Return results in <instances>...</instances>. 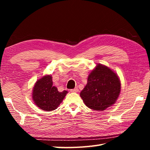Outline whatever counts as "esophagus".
Instances as JSON below:
<instances>
[{"label": "esophagus", "mask_w": 150, "mask_h": 150, "mask_svg": "<svg viewBox=\"0 0 150 150\" xmlns=\"http://www.w3.org/2000/svg\"><path fill=\"white\" fill-rule=\"evenodd\" d=\"M71 91V92H72V93H77V92H78V88H73V89H71L70 90Z\"/></svg>", "instance_id": "esophagus-1"}]
</instances>
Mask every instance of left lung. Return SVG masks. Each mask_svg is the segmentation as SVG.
<instances>
[{
  "instance_id": "left-lung-1",
  "label": "left lung",
  "mask_w": 150,
  "mask_h": 150,
  "mask_svg": "<svg viewBox=\"0 0 150 150\" xmlns=\"http://www.w3.org/2000/svg\"><path fill=\"white\" fill-rule=\"evenodd\" d=\"M120 86L118 75L99 63L88 75L87 85L80 96L87 107L105 110L115 103L120 95Z\"/></svg>"
}]
</instances>
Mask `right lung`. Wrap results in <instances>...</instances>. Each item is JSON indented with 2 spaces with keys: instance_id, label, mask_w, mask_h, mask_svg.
I'll use <instances>...</instances> for the list:
<instances>
[{
  "instance_id": "right-lung-1",
  "label": "right lung",
  "mask_w": 150,
  "mask_h": 150,
  "mask_svg": "<svg viewBox=\"0 0 150 150\" xmlns=\"http://www.w3.org/2000/svg\"><path fill=\"white\" fill-rule=\"evenodd\" d=\"M67 91L59 92L53 86L52 77L45 75L37 81L33 88L32 99L37 106L45 111L55 110L62 102Z\"/></svg>"
}]
</instances>
